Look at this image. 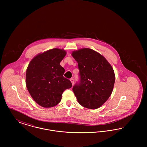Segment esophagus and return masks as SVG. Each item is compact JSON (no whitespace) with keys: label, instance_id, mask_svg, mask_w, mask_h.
Returning a JSON list of instances; mask_svg holds the SVG:
<instances>
[{"label":"esophagus","instance_id":"esophagus-1","mask_svg":"<svg viewBox=\"0 0 147 147\" xmlns=\"http://www.w3.org/2000/svg\"><path fill=\"white\" fill-rule=\"evenodd\" d=\"M70 82H71V84L72 85H73L74 83V79L73 78H71L70 79Z\"/></svg>","mask_w":147,"mask_h":147}]
</instances>
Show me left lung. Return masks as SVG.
I'll return each instance as SVG.
<instances>
[{
    "label": "left lung",
    "instance_id": "8db88e82",
    "mask_svg": "<svg viewBox=\"0 0 147 147\" xmlns=\"http://www.w3.org/2000/svg\"><path fill=\"white\" fill-rule=\"evenodd\" d=\"M71 55L79 70V80L72 90L80 105L96 109L112 93L115 80L113 69L103 56L92 49H83Z\"/></svg>",
    "mask_w": 147,
    "mask_h": 147
}]
</instances>
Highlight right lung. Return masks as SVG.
<instances>
[{"label": "right lung", "instance_id": "right-lung-1", "mask_svg": "<svg viewBox=\"0 0 147 147\" xmlns=\"http://www.w3.org/2000/svg\"><path fill=\"white\" fill-rule=\"evenodd\" d=\"M66 55L63 49H50L35 57L29 63L26 85L35 102L43 107L57 105L63 91L72 86L63 77L65 70L60 62Z\"/></svg>", "mask_w": 147, "mask_h": 147}]
</instances>
